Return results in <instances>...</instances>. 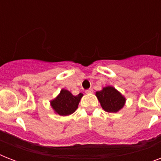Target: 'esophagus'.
Here are the masks:
<instances>
[{
    "instance_id": "obj_1",
    "label": "esophagus",
    "mask_w": 161,
    "mask_h": 161,
    "mask_svg": "<svg viewBox=\"0 0 161 161\" xmlns=\"http://www.w3.org/2000/svg\"><path fill=\"white\" fill-rule=\"evenodd\" d=\"M93 92V90L92 89V88H88V89H87V90L85 91L86 93H92Z\"/></svg>"
}]
</instances>
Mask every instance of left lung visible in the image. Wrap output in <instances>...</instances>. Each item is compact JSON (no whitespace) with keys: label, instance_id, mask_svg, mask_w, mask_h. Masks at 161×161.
<instances>
[{"label":"left lung","instance_id":"obj_1","mask_svg":"<svg viewBox=\"0 0 161 161\" xmlns=\"http://www.w3.org/2000/svg\"><path fill=\"white\" fill-rule=\"evenodd\" d=\"M103 109L108 113H117L119 111L125 103V98L116 90L114 87L107 86L100 91L96 92Z\"/></svg>","mask_w":161,"mask_h":161}]
</instances>
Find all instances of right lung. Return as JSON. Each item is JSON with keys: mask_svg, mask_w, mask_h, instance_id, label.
<instances>
[{"mask_svg": "<svg viewBox=\"0 0 161 161\" xmlns=\"http://www.w3.org/2000/svg\"><path fill=\"white\" fill-rule=\"evenodd\" d=\"M83 95V93H80L74 96L67 89H62L57 98L50 103L56 114L62 116H67L75 112Z\"/></svg>", "mask_w": 161, "mask_h": 161, "instance_id": "1", "label": "right lung"}]
</instances>
